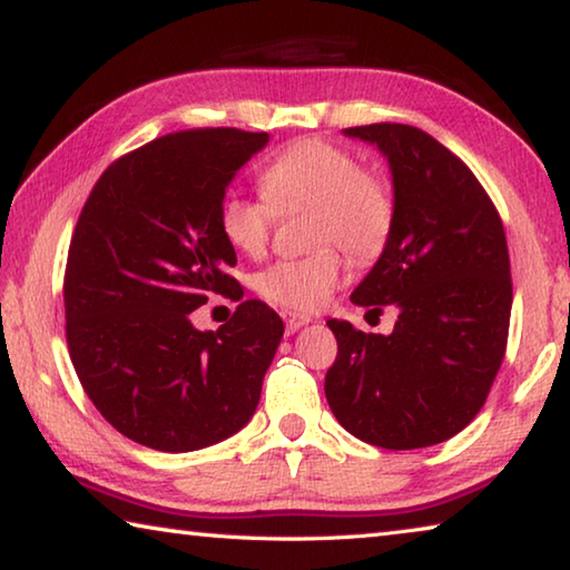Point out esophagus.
Wrapping results in <instances>:
<instances>
[{"label":"esophagus","mask_w":570,"mask_h":570,"mask_svg":"<svg viewBox=\"0 0 570 570\" xmlns=\"http://www.w3.org/2000/svg\"><path fill=\"white\" fill-rule=\"evenodd\" d=\"M284 322H286V334H294L296 330H302L304 324L312 322V316H304V314H292V312H284Z\"/></svg>","instance_id":"1"}]
</instances>
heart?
Returning <instances> with one entry per match:
<instances>
[{
    "mask_svg": "<svg viewBox=\"0 0 570 570\" xmlns=\"http://www.w3.org/2000/svg\"><path fill=\"white\" fill-rule=\"evenodd\" d=\"M262 196L226 193L218 204V230L248 258L272 244L276 216L306 208L308 254L282 258L256 276V292L288 312H320L346 276L344 254L354 264H374L387 248L397 200L377 168L324 138H298L258 173Z\"/></svg>",
    "mask_w": 570,
    "mask_h": 570,
    "instance_id": "heart-1",
    "label": "heart"
}]
</instances>
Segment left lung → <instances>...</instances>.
Wrapping results in <instances>:
<instances>
[{
  "label": "left lung",
  "instance_id": "obj_1",
  "mask_svg": "<svg viewBox=\"0 0 570 570\" xmlns=\"http://www.w3.org/2000/svg\"><path fill=\"white\" fill-rule=\"evenodd\" d=\"M390 160L397 218L352 302L397 308L390 336L326 322L336 360L326 402L344 430L384 450L458 435L485 404L503 364L513 282L505 228L482 183L455 153L412 125L346 128Z\"/></svg>",
  "mask_w": 570,
  "mask_h": 570
}]
</instances>
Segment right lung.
I'll return each mask as SVG.
<instances>
[{"mask_svg": "<svg viewBox=\"0 0 570 570\" xmlns=\"http://www.w3.org/2000/svg\"><path fill=\"white\" fill-rule=\"evenodd\" d=\"M266 140L238 128L160 135L110 163L77 218L67 350L95 407L138 445L208 448L244 428L262 397L284 334L274 308L246 298L218 332H198L190 312L216 294L244 296L218 204Z\"/></svg>", "mask_w": 570, "mask_h": 570, "instance_id": "obj_1", "label": "right lung"}]
</instances>
